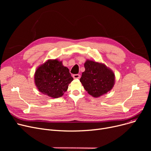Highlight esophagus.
<instances>
[{
    "instance_id": "esophagus-1",
    "label": "esophagus",
    "mask_w": 151,
    "mask_h": 151,
    "mask_svg": "<svg viewBox=\"0 0 151 151\" xmlns=\"http://www.w3.org/2000/svg\"><path fill=\"white\" fill-rule=\"evenodd\" d=\"M73 77L75 79H80V75H79V74H75V75H73Z\"/></svg>"
}]
</instances>
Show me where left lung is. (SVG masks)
Returning <instances> with one entry per match:
<instances>
[{"label":"left lung","instance_id":"1","mask_svg":"<svg viewBox=\"0 0 151 151\" xmlns=\"http://www.w3.org/2000/svg\"><path fill=\"white\" fill-rule=\"evenodd\" d=\"M84 68L80 82L91 96L99 97L113 89L115 81L114 73L104 63L87 60Z\"/></svg>","mask_w":151,"mask_h":151}]
</instances>
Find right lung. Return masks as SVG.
Instances as JSON below:
<instances>
[{
    "mask_svg": "<svg viewBox=\"0 0 151 151\" xmlns=\"http://www.w3.org/2000/svg\"><path fill=\"white\" fill-rule=\"evenodd\" d=\"M34 80L40 92L56 99L62 97L67 91L68 84L73 78L62 61L49 59L37 68Z\"/></svg>",
    "mask_w": 151,
    "mask_h": 151,
    "instance_id": "add662e5",
    "label": "right lung"
}]
</instances>
